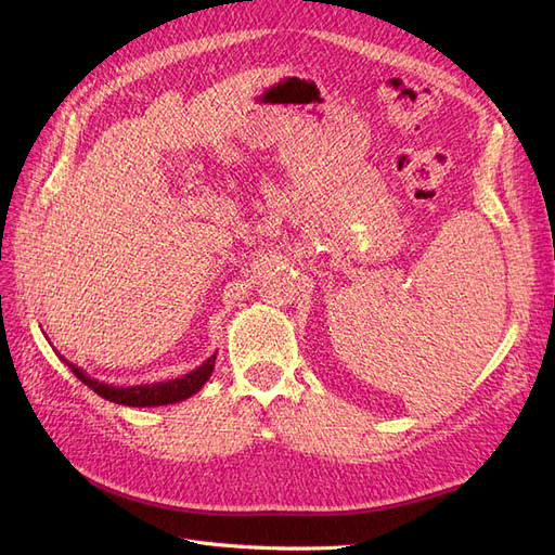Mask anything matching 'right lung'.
Returning a JSON list of instances; mask_svg holds the SVG:
<instances>
[{"instance_id":"obj_1","label":"right lung","mask_w":555,"mask_h":555,"mask_svg":"<svg viewBox=\"0 0 555 555\" xmlns=\"http://www.w3.org/2000/svg\"><path fill=\"white\" fill-rule=\"evenodd\" d=\"M60 357V354H57ZM69 371L82 382L88 384L90 389L102 396L111 402H117V405H129V408H159V405H171V402H180L188 400L190 396H194L201 386L208 382V377L215 371V359L217 351L212 357H208L198 367H194L192 373L176 377V379H166V382H150V384H133V386H113L106 382H99L94 377H90L82 367H78L76 363L66 361L64 357H60Z\"/></svg>"}]
</instances>
